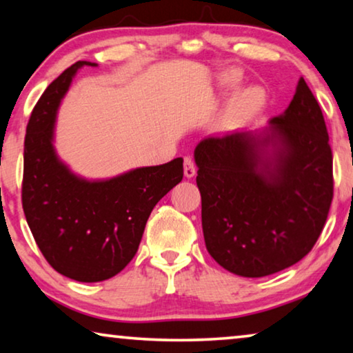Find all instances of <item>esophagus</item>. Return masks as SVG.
<instances>
[{
    "label": "esophagus",
    "mask_w": 353,
    "mask_h": 353,
    "mask_svg": "<svg viewBox=\"0 0 353 353\" xmlns=\"http://www.w3.org/2000/svg\"><path fill=\"white\" fill-rule=\"evenodd\" d=\"M195 170H197V167H195L194 159L191 156H186V158H184V176L192 178L195 175Z\"/></svg>",
    "instance_id": "34e87169"
}]
</instances>
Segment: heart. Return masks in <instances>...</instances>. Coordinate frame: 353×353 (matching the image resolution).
<instances>
[{
  "label": "heart",
  "mask_w": 353,
  "mask_h": 353,
  "mask_svg": "<svg viewBox=\"0 0 353 353\" xmlns=\"http://www.w3.org/2000/svg\"><path fill=\"white\" fill-rule=\"evenodd\" d=\"M221 83L222 86H225V88L233 90L236 88L238 83H240V79H238V75L235 72H225L221 77ZM262 104H263L262 91L259 88H249L245 91V93L238 96L233 110H235L236 117L246 118V117H251L252 113H256Z\"/></svg>",
  "instance_id": "b5f03b06"
}]
</instances>
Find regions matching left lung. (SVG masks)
Instances as JSON below:
<instances>
[{"mask_svg": "<svg viewBox=\"0 0 353 353\" xmlns=\"http://www.w3.org/2000/svg\"><path fill=\"white\" fill-rule=\"evenodd\" d=\"M210 256L245 278L300 262L333 200V154L321 105L305 79L262 134L203 139L194 151Z\"/></svg>", "mask_w": 353, "mask_h": 353, "instance_id": "obj_1", "label": "left lung"}]
</instances>
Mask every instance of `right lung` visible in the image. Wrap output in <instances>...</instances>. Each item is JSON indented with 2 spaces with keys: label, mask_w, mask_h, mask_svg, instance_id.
<instances>
[{
  "label": "right lung",
  "mask_w": 353,
  "mask_h": 353,
  "mask_svg": "<svg viewBox=\"0 0 353 353\" xmlns=\"http://www.w3.org/2000/svg\"><path fill=\"white\" fill-rule=\"evenodd\" d=\"M68 68L32 108L25 135L21 205L42 256L53 270L80 283H99L131 262L156 203L183 180V159L102 181L74 175L53 148L59 102L77 69Z\"/></svg>",
  "instance_id": "add662e5"
}]
</instances>
